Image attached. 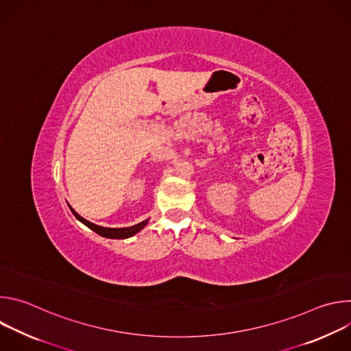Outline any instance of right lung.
Masks as SVG:
<instances>
[{
  "mask_svg": "<svg viewBox=\"0 0 351 351\" xmlns=\"http://www.w3.org/2000/svg\"><path fill=\"white\" fill-rule=\"evenodd\" d=\"M72 214L82 222L84 223L87 228H90L91 230H94L95 233H98L99 236L103 237H108V239H128V237H132L133 234H136L137 232H140L148 222V219L137 223V225H133V226H129V228H104V226H98L84 218H82L71 206H69Z\"/></svg>",
  "mask_w": 351,
  "mask_h": 351,
  "instance_id": "right-lung-1",
  "label": "right lung"
}]
</instances>
